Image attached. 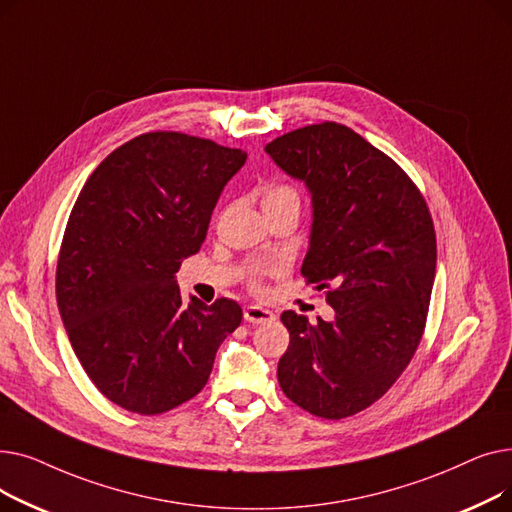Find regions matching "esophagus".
Segmentation results:
<instances>
[{
	"instance_id": "obj_1",
	"label": "esophagus",
	"mask_w": 512,
	"mask_h": 512,
	"mask_svg": "<svg viewBox=\"0 0 512 512\" xmlns=\"http://www.w3.org/2000/svg\"><path fill=\"white\" fill-rule=\"evenodd\" d=\"M276 315L270 309H263L257 305H249L245 307V321L249 324H267V321H274Z\"/></svg>"
}]
</instances>
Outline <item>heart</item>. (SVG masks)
I'll return each mask as SVG.
<instances>
[{
    "mask_svg": "<svg viewBox=\"0 0 512 512\" xmlns=\"http://www.w3.org/2000/svg\"><path fill=\"white\" fill-rule=\"evenodd\" d=\"M276 205L301 207V193L292 184H286V182H276L272 186H267L263 193V207H276ZM251 284L259 288V282L255 278H251Z\"/></svg>",
    "mask_w": 512,
    "mask_h": 512,
    "instance_id": "obj_1",
    "label": "heart"
}]
</instances>
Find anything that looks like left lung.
<instances>
[{"mask_svg": "<svg viewBox=\"0 0 512 512\" xmlns=\"http://www.w3.org/2000/svg\"><path fill=\"white\" fill-rule=\"evenodd\" d=\"M267 155L313 203L301 274L326 290L334 319L282 313L284 394L315 417L344 419L382 398L421 342L436 276V230L415 182L344 124L282 134Z\"/></svg>", "mask_w": 512, "mask_h": 512, "instance_id": "left-lung-1", "label": "left lung"}]
</instances>
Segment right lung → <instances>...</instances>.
<instances>
[{"label":"right lung","instance_id":"1","mask_svg":"<svg viewBox=\"0 0 512 512\" xmlns=\"http://www.w3.org/2000/svg\"><path fill=\"white\" fill-rule=\"evenodd\" d=\"M247 153L157 130L107 155L62 238L56 294L74 353L97 390L139 415L166 413L209 380L242 319L236 301L184 305L176 272L207 234Z\"/></svg>","mask_w":512,"mask_h":512}]
</instances>
